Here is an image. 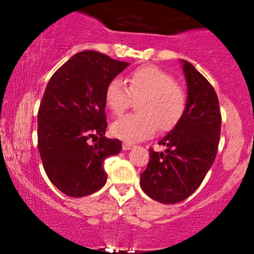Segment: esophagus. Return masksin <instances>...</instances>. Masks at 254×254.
<instances>
[{
	"label": "esophagus",
	"instance_id": "1",
	"mask_svg": "<svg viewBox=\"0 0 254 254\" xmlns=\"http://www.w3.org/2000/svg\"><path fill=\"white\" fill-rule=\"evenodd\" d=\"M133 147H134V144L129 143V142H124V144H123L124 150H129V149H131Z\"/></svg>",
	"mask_w": 254,
	"mask_h": 254
}]
</instances>
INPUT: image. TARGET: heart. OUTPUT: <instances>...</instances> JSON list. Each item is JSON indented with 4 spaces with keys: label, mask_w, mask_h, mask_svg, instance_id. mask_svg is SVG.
Instances as JSON below:
<instances>
[{
    "label": "heart",
    "mask_w": 254,
    "mask_h": 254,
    "mask_svg": "<svg viewBox=\"0 0 254 254\" xmlns=\"http://www.w3.org/2000/svg\"><path fill=\"white\" fill-rule=\"evenodd\" d=\"M127 86L114 78L104 92L105 104L114 116H121L137 100V113L118 119L111 127L114 136L137 142L152 136L156 130L176 127L186 110V92L171 74L156 65H143L128 75Z\"/></svg>",
    "instance_id": "heart-1"
}]
</instances>
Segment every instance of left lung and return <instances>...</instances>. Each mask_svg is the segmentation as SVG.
Returning <instances> with one entry per match:
<instances>
[{
    "label": "left lung",
    "instance_id": "8db88e82",
    "mask_svg": "<svg viewBox=\"0 0 254 254\" xmlns=\"http://www.w3.org/2000/svg\"><path fill=\"white\" fill-rule=\"evenodd\" d=\"M184 62L187 103L176 127L158 142L165 151L149 149V163L141 173L143 192L171 204L195 192L213 165L220 143L222 116L213 85L190 62Z\"/></svg>",
    "mask_w": 254,
    "mask_h": 254
}]
</instances>
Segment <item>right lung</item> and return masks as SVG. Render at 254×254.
I'll return each mask as SVG.
<instances>
[{
    "instance_id": "right-lung-1",
    "label": "right lung",
    "mask_w": 254,
    "mask_h": 254,
    "mask_svg": "<svg viewBox=\"0 0 254 254\" xmlns=\"http://www.w3.org/2000/svg\"><path fill=\"white\" fill-rule=\"evenodd\" d=\"M127 65L84 51L62 64L47 83L38 111V148L47 177L65 195L86 196L105 185L103 163L123 145L118 138L104 136V92Z\"/></svg>"
}]
</instances>
